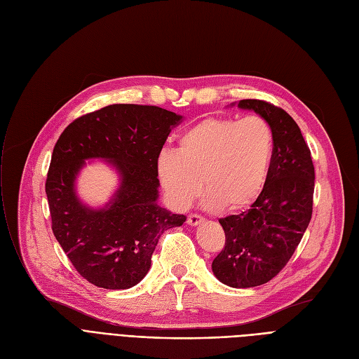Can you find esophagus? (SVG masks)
I'll return each instance as SVG.
<instances>
[{"label": "esophagus", "instance_id": "34e87169", "mask_svg": "<svg viewBox=\"0 0 359 359\" xmlns=\"http://www.w3.org/2000/svg\"><path fill=\"white\" fill-rule=\"evenodd\" d=\"M203 221V217L198 215V214H189V217H187V224L189 225H198Z\"/></svg>", "mask_w": 359, "mask_h": 359}]
</instances>
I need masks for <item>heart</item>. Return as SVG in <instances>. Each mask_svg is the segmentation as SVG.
I'll use <instances>...</instances> for the list:
<instances>
[{
    "mask_svg": "<svg viewBox=\"0 0 359 359\" xmlns=\"http://www.w3.org/2000/svg\"><path fill=\"white\" fill-rule=\"evenodd\" d=\"M275 149L272 126L260 116H210L187 128L177 151H163L157 176L170 203L186 210L203 187V206H249L266 184Z\"/></svg>",
    "mask_w": 359,
    "mask_h": 359,
    "instance_id": "1",
    "label": "heart"
}]
</instances>
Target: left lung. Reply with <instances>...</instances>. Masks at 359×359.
<instances>
[{
	"label": "left lung",
	"instance_id": "obj_1",
	"mask_svg": "<svg viewBox=\"0 0 359 359\" xmlns=\"http://www.w3.org/2000/svg\"><path fill=\"white\" fill-rule=\"evenodd\" d=\"M268 121L275 149L265 187L249 211L219 218L225 246L212 262L222 284L252 288L276 276L294 255L313 214L314 165L310 148L288 113L265 100H240Z\"/></svg>",
	"mask_w": 359,
	"mask_h": 359
}]
</instances>
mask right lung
<instances>
[{
  "mask_svg": "<svg viewBox=\"0 0 359 359\" xmlns=\"http://www.w3.org/2000/svg\"><path fill=\"white\" fill-rule=\"evenodd\" d=\"M180 121L157 106L110 104L75 119L56 141L45 184L52 231L90 284L137 285L161 234L186 221L157 203V160ZM90 158L107 159L121 176L118 191L100 210L86 207L74 192V179Z\"/></svg>",
  "mask_w": 359,
  "mask_h": 359,
  "instance_id": "obj_1",
  "label": "right lung"
}]
</instances>
